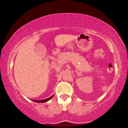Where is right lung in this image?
Returning a JSON list of instances; mask_svg holds the SVG:
<instances>
[{
    "instance_id": "1",
    "label": "right lung",
    "mask_w": 128,
    "mask_h": 128,
    "mask_svg": "<svg viewBox=\"0 0 128 128\" xmlns=\"http://www.w3.org/2000/svg\"><path fill=\"white\" fill-rule=\"evenodd\" d=\"M54 96V95H52V96H50V97H49L48 98H46V99H44V100H33V101H34V102H47V101H48L49 100H50L51 98L53 97Z\"/></svg>"
}]
</instances>
